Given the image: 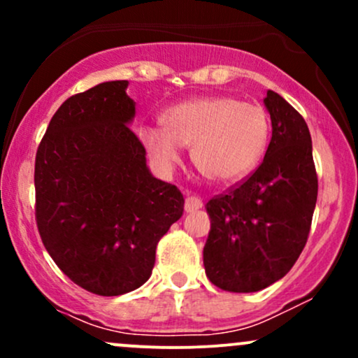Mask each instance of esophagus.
<instances>
[{
  "instance_id": "esophagus-1",
  "label": "esophagus",
  "mask_w": 358,
  "mask_h": 358,
  "mask_svg": "<svg viewBox=\"0 0 358 358\" xmlns=\"http://www.w3.org/2000/svg\"><path fill=\"white\" fill-rule=\"evenodd\" d=\"M202 200L199 199V196H187L185 199V212H195L199 210V208H202Z\"/></svg>"
}]
</instances>
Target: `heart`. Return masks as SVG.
I'll use <instances>...</instances> for the list:
<instances>
[{"instance_id":"1","label":"heart","mask_w":358,"mask_h":358,"mask_svg":"<svg viewBox=\"0 0 358 358\" xmlns=\"http://www.w3.org/2000/svg\"><path fill=\"white\" fill-rule=\"evenodd\" d=\"M163 124L139 127V138L155 162L171 168L182 146L192 145L200 173L220 183L248 176L261 163L271 133L269 116L261 106L227 96L180 102L165 110Z\"/></svg>"}]
</instances>
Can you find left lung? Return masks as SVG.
I'll return each instance as SVG.
<instances>
[{
	"mask_svg": "<svg viewBox=\"0 0 358 358\" xmlns=\"http://www.w3.org/2000/svg\"><path fill=\"white\" fill-rule=\"evenodd\" d=\"M264 104L273 124L264 159L205 205L210 217L205 273L229 293L264 289L289 273L306 245L318 195L305 119L273 90Z\"/></svg>",
	"mask_w": 358,
	"mask_h": 358,
	"instance_id": "obj_1",
	"label": "left lung"
}]
</instances>
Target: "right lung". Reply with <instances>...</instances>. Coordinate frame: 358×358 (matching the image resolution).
<instances>
[{"label":"right lung","instance_id":"right-lung-1","mask_svg":"<svg viewBox=\"0 0 358 358\" xmlns=\"http://www.w3.org/2000/svg\"><path fill=\"white\" fill-rule=\"evenodd\" d=\"M127 80L69 97L53 114L35 158V220L62 273L99 296L145 285L156 245L182 217L183 195L146 166L127 126Z\"/></svg>","mask_w":358,"mask_h":358}]
</instances>
